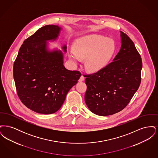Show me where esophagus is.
<instances>
[{
    "instance_id": "1",
    "label": "esophagus",
    "mask_w": 158,
    "mask_h": 158,
    "mask_svg": "<svg viewBox=\"0 0 158 158\" xmlns=\"http://www.w3.org/2000/svg\"><path fill=\"white\" fill-rule=\"evenodd\" d=\"M84 80H85V77H84V76H83L82 75L81 77H80V78H79V82H83V81H84Z\"/></svg>"
}]
</instances>
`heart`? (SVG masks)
I'll list each match as a JSON object with an SVG mask.
<instances>
[{"label":"heart","mask_w":158,"mask_h":158,"mask_svg":"<svg viewBox=\"0 0 158 158\" xmlns=\"http://www.w3.org/2000/svg\"><path fill=\"white\" fill-rule=\"evenodd\" d=\"M74 50L69 57L75 64L85 59V66L90 72H98L107 66L115 52L112 40L97 34H91L79 38L73 45Z\"/></svg>","instance_id":"b5f03b06"}]
</instances>
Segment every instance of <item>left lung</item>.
Segmentation results:
<instances>
[{"mask_svg":"<svg viewBox=\"0 0 158 158\" xmlns=\"http://www.w3.org/2000/svg\"><path fill=\"white\" fill-rule=\"evenodd\" d=\"M120 38V49L113 62L102 70L86 76V104L92 113L100 116L123 110L141 82V57L132 40L122 31Z\"/></svg>","mask_w":158,"mask_h":158,"instance_id":"left-lung-1","label":"left lung"}]
</instances>
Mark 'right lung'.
Masks as SVG:
<instances>
[{"label":"right lung","mask_w":158,"mask_h":158,"mask_svg":"<svg viewBox=\"0 0 158 158\" xmlns=\"http://www.w3.org/2000/svg\"><path fill=\"white\" fill-rule=\"evenodd\" d=\"M63 28L47 25L26 39L14 64V77L19 98L27 108L43 114L57 111L69 90L81 74L64 67L63 53L50 48L48 42L57 41ZM67 52L66 44L61 46Z\"/></svg>","instance_id":"add662e5"}]
</instances>
